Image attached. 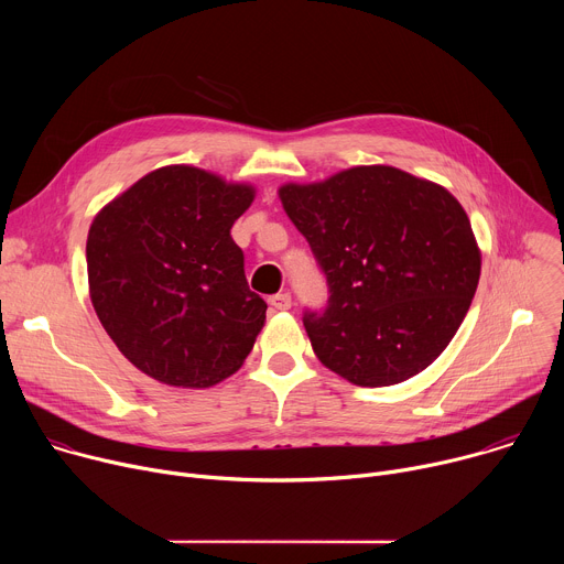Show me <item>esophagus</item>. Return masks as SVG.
<instances>
[{"instance_id":"34e87169","label":"esophagus","mask_w":564,"mask_h":564,"mask_svg":"<svg viewBox=\"0 0 564 564\" xmlns=\"http://www.w3.org/2000/svg\"><path fill=\"white\" fill-rule=\"evenodd\" d=\"M268 303L272 305V310H290L292 307V296H290V292H279V294H272L268 299Z\"/></svg>"}]
</instances>
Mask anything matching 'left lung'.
I'll list each match as a JSON object with an SVG mask.
<instances>
[{"instance_id":"1","label":"left lung","mask_w":564,"mask_h":564,"mask_svg":"<svg viewBox=\"0 0 564 564\" xmlns=\"http://www.w3.org/2000/svg\"><path fill=\"white\" fill-rule=\"evenodd\" d=\"M279 196L328 285L326 305L303 312L318 361L370 388L431 366L479 281L462 205L444 187L383 165L285 185Z\"/></svg>"}]
</instances>
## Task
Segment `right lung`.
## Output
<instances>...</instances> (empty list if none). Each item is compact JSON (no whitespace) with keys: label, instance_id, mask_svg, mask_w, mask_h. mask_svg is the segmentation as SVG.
<instances>
[{"label":"right lung","instance_id":"obj_1","mask_svg":"<svg viewBox=\"0 0 564 564\" xmlns=\"http://www.w3.org/2000/svg\"><path fill=\"white\" fill-rule=\"evenodd\" d=\"M252 200L248 185L174 165L147 174L94 218L91 301L144 375L207 388L252 352L268 303L250 290L243 250L231 238Z\"/></svg>","mask_w":564,"mask_h":564}]
</instances>
